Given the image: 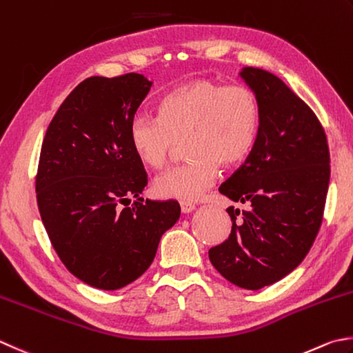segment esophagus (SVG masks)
Returning <instances> with one entry per match:
<instances>
[{
	"mask_svg": "<svg viewBox=\"0 0 353 353\" xmlns=\"http://www.w3.org/2000/svg\"><path fill=\"white\" fill-rule=\"evenodd\" d=\"M179 205H181V212H183V214H190L192 210L196 209L195 204L188 203V201H181V203H179Z\"/></svg>",
	"mask_w": 353,
	"mask_h": 353,
	"instance_id": "obj_1",
	"label": "esophagus"
}]
</instances>
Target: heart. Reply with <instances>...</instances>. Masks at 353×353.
I'll use <instances>...</instances> for the list:
<instances>
[{
    "label": "heart",
    "mask_w": 353,
    "mask_h": 353,
    "mask_svg": "<svg viewBox=\"0 0 353 353\" xmlns=\"http://www.w3.org/2000/svg\"><path fill=\"white\" fill-rule=\"evenodd\" d=\"M157 118L137 115L129 124V145L150 169L168 163L176 143L189 159L163 172L152 189L159 198L195 201L218 176L254 150L261 121L258 97L248 85H224L210 78L178 84L159 97Z\"/></svg>",
    "instance_id": "b5f03b06"
}]
</instances>
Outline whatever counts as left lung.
Returning <instances> with one entry per match:
<instances>
[{"label":"left lung","instance_id":"left-lung-1","mask_svg":"<svg viewBox=\"0 0 353 353\" xmlns=\"http://www.w3.org/2000/svg\"><path fill=\"white\" fill-rule=\"evenodd\" d=\"M244 83L261 109L254 150L219 192L230 208L229 238L209 250L210 263L238 288L258 290L296 269L323 221L330 178L323 125L274 73L244 68Z\"/></svg>","mask_w":353,"mask_h":353}]
</instances>
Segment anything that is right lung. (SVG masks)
I'll list each match as a JSON object with an SVG mask.
<instances>
[{
	"label": "right lung",
	"mask_w": 353,
	"mask_h": 353,
	"mask_svg": "<svg viewBox=\"0 0 353 353\" xmlns=\"http://www.w3.org/2000/svg\"><path fill=\"white\" fill-rule=\"evenodd\" d=\"M150 85L139 73L84 79L59 105L43 141L39 215L63 264L97 289L117 290L141 276L181 214L172 199L139 196L148 174L128 132Z\"/></svg>",
	"instance_id": "right-lung-1"
}]
</instances>
